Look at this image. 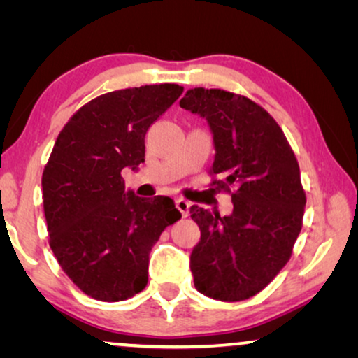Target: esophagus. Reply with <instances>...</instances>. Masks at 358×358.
Returning <instances> with one entry per match:
<instances>
[{"mask_svg":"<svg viewBox=\"0 0 358 358\" xmlns=\"http://www.w3.org/2000/svg\"><path fill=\"white\" fill-rule=\"evenodd\" d=\"M176 207L179 208V212L182 213V217H187V215H189V207H190V203L187 202V200L182 199V197L176 199Z\"/></svg>","mask_w":358,"mask_h":358,"instance_id":"34e87169","label":"esophagus"}]
</instances>
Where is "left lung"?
<instances>
[{
  "mask_svg": "<svg viewBox=\"0 0 358 358\" xmlns=\"http://www.w3.org/2000/svg\"><path fill=\"white\" fill-rule=\"evenodd\" d=\"M179 104L207 119L217 150L210 174L222 176L210 185L233 200L228 217L190 207L200 228L190 254L194 285L213 300H246L292 256L306 205L300 166L273 117L249 97L194 87Z\"/></svg>",
  "mask_w": 358,
  "mask_h": 358,
  "instance_id": "1",
  "label": "left lung"
}]
</instances>
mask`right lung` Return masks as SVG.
Returning a JSON list of instances; mask_svg holds the SVG:
<instances>
[{
	"instance_id": "add662e5",
	"label": "right lung",
	"mask_w": 358,
	"mask_h": 358,
	"mask_svg": "<svg viewBox=\"0 0 358 358\" xmlns=\"http://www.w3.org/2000/svg\"><path fill=\"white\" fill-rule=\"evenodd\" d=\"M182 91L164 83L97 96L66 122L43 168L48 244L94 300L122 301L143 290L151 248L182 217L169 197L125 192L120 174L143 163L146 131Z\"/></svg>"
}]
</instances>
